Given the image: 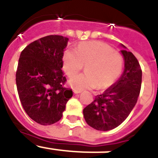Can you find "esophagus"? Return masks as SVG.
Returning <instances> with one entry per match:
<instances>
[{
  "label": "esophagus",
  "instance_id": "34e87169",
  "mask_svg": "<svg viewBox=\"0 0 158 158\" xmlns=\"http://www.w3.org/2000/svg\"><path fill=\"white\" fill-rule=\"evenodd\" d=\"M81 93V91H78V90H73V93L74 94H79V93Z\"/></svg>",
  "mask_w": 158,
  "mask_h": 158
}]
</instances>
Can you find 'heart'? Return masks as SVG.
Segmentation results:
<instances>
[{
    "label": "heart",
    "instance_id": "1",
    "mask_svg": "<svg viewBox=\"0 0 158 158\" xmlns=\"http://www.w3.org/2000/svg\"><path fill=\"white\" fill-rule=\"evenodd\" d=\"M87 64L85 74L73 76L69 84L73 89L81 91L96 86L105 89L117 81L123 68V58L119 53L104 43L87 42L77 49L69 47L62 56V68L68 76L76 74Z\"/></svg>",
    "mask_w": 158,
    "mask_h": 158
}]
</instances>
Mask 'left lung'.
I'll list each match as a JSON object with an SVG mask.
<instances>
[{
	"instance_id": "1",
	"label": "left lung",
	"mask_w": 158,
	"mask_h": 158,
	"mask_svg": "<svg viewBox=\"0 0 158 158\" xmlns=\"http://www.w3.org/2000/svg\"><path fill=\"white\" fill-rule=\"evenodd\" d=\"M124 70L115 83L83 110L86 123L97 131H107L119 126L133 110L142 85V69L133 54L121 44Z\"/></svg>"
}]
</instances>
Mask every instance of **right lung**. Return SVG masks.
Returning a JSON list of instances; mask_svg holds the SVG:
<instances>
[{
	"instance_id": "right-lung-1",
	"label": "right lung",
	"mask_w": 158,
	"mask_h": 158,
	"mask_svg": "<svg viewBox=\"0 0 158 158\" xmlns=\"http://www.w3.org/2000/svg\"><path fill=\"white\" fill-rule=\"evenodd\" d=\"M69 39L48 35L23 49L19 56L16 82L23 109L41 125L59 121L72 89L63 87L62 56Z\"/></svg>"
}]
</instances>
